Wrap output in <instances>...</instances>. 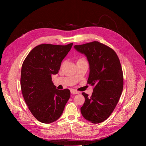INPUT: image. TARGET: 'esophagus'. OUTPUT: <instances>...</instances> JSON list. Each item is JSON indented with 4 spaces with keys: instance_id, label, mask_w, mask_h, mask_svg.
Returning a JSON list of instances; mask_svg holds the SVG:
<instances>
[{
    "instance_id": "obj_1",
    "label": "esophagus",
    "mask_w": 146,
    "mask_h": 146,
    "mask_svg": "<svg viewBox=\"0 0 146 146\" xmlns=\"http://www.w3.org/2000/svg\"><path fill=\"white\" fill-rule=\"evenodd\" d=\"M70 92H71V94H80V92H78V91H77L75 90H72L70 91Z\"/></svg>"
}]
</instances>
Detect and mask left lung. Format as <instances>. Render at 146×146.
Listing matches in <instances>:
<instances>
[{
    "mask_svg": "<svg viewBox=\"0 0 146 146\" xmlns=\"http://www.w3.org/2000/svg\"><path fill=\"white\" fill-rule=\"evenodd\" d=\"M74 48L84 54L90 65L88 84L94 86L91 96L82 92L85 102L81 113L94 123L106 120L112 113L121 95L123 73L115 52L98 41L75 45Z\"/></svg>",
    "mask_w": 146,
    "mask_h": 146,
    "instance_id": "8db88e82",
    "label": "left lung"
}]
</instances>
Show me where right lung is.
Wrapping results in <instances>:
<instances>
[{
    "mask_svg": "<svg viewBox=\"0 0 146 146\" xmlns=\"http://www.w3.org/2000/svg\"><path fill=\"white\" fill-rule=\"evenodd\" d=\"M72 46L38 45L23 62L21 74L23 95L32 115L41 122L50 123L57 120L70 98V90L56 89L51 76L58 73Z\"/></svg>",
    "mask_w": 146,
    "mask_h": 146,
    "instance_id": "right-lung-1",
    "label": "right lung"
}]
</instances>
